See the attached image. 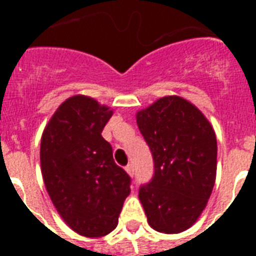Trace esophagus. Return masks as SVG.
I'll return each mask as SVG.
<instances>
[{"instance_id": "34e87169", "label": "esophagus", "mask_w": 256, "mask_h": 256, "mask_svg": "<svg viewBox=\"0 0 256 256\" xmlns=\"http://www.w3.org/2000/svg\"><path fill=\"white\" fill-rule=\"evenodd\" d=\"M124 170H126V172H128V175H134V168H132V164H128L126 168H124Z\"/></svg>"}]
</instances>
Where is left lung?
Listing matches in <instances>:
<instances>
[{
  "mask_svg": "<svg viewBox=\"0 0 256 256\" xmlns=\"http://www.w3.org/2000/svg\"><path fill=\"white\" fill-rule=\"evenodd\" d=\"M140 134L154 160L152 180L140 188L148 224L178 234L202 214L216 175L214 128L188 100L164 96L136 112Z\"/></svg>",
  "mask_w": 256,
  "mask_h": 256,
  "instance_id": "obj_1",
  "label": "left lung"
}]
</instances>
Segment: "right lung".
Instances as JSON below:
<instances>
[{
  "mask_svg": "<svg viewBox=\"0 0 256 256\" xmlns=\"http://www.w3.org/2000/svg\"><path fill=\"white\" fill-rule=\"evenodd\" d=\"M112 110L85 96L57 108L41 138L46 190L66 224L88 238L104 236L118 224L132 178L112 160L102 130Z\"/></svg>",
  "mask_w": 256,
  "mask_h": 256,
  "instance_id": "right-lung-1",
  "label": "right lung"
}]
</instances>
